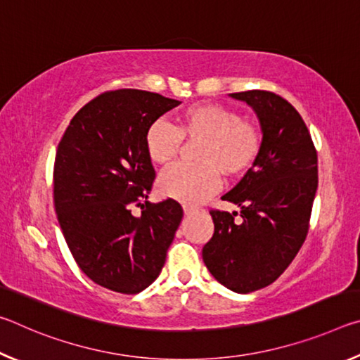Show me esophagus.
<instances>
[{
  "label": "esophagus",
  "mask_w": 360,
  "mask_h": 360,
  "mask_svg": "<svg viewBox=\"0 0 360 360\" xmlns=\"http://www.w3.org/2000/svg\"><path fill=\"white\" fill-rule=\"evenodd\" d=\"M197 212H198L197 208H191V206H184V214H186V216H193V214H197Z\"/></svg>",
  "instance_id": "esophagus-1"
}]
</instances>
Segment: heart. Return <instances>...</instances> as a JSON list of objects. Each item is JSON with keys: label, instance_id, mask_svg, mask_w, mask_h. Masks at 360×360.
I'll list each match as a JSON object with an SVG mask.
<instances>
[{"label": "heart", "instance_id": "1", "mask_svg": "<svg viewBox=\"0 0 360 360\" xmlns=\"http://www.w3.org/2000/svg\"><path fill=\"white\" fill-rule=\"evenodd\" d=\"M182 139L200 141L197 165H174L158 179L163 195L186 205L206 200L225 179H241L255 167L264 148V133L251 119L221 103H195L176 115L174 125L155 120L146 130V154L155 165H169Z\"/></svg>", "mask_w": 360, "mask_h": 360}]
</instances>
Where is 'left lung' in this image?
<instances>
[{
	"instance_id": "1",
	"label": "left lung",
	"mask_w": 360,
	"mask_h": 360,
	"mask_svg": "<svg viewBox=\"0 0 360 360\" xmlns=\"http://www.w3.org/2000/svg\"><path fill=\"white\" fill-rule=\"evenodd\" d=\"M260 120L264 148L255 167L222 200L238 212L211 210L214 235L203 262L219 283L240 294L259 290L283 275L308 235L318 188V152L302 115L268 90L231 94Z\"/></svg>"
}]
</instances>
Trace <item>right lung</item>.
<instances>
[{"label":"right lung","instance_id":"right-lung-1","mask_svg":"<svg viewBox=\"0 0 360 360\" xmlns=\"http://www.w3.org/2000/svg\"><path fill=\"white\" fill-rule=\"evenodd\" d=\"M178 105L146 90H109L79 109L58 143L53 205L66 245L94 283L120 294L155 281L181 224L176 200L148 202L155 169L144 148L149 125Z\"/></svg>","mask_w":360,"mask_h":360}]
</instances>
